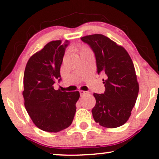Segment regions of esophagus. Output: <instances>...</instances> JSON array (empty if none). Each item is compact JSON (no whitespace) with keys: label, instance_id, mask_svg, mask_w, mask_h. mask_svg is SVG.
I'll return each instance as SVG.
<instances>
[{"label":"esophagus","instance_id":"obj_1","mask_svg":"<svg viewBox=\"0 0 159 159\" xmlns=\"http://www.w3.org/2000/svg\"><path fill=\"white\" fill-rule=\"evenodd\" d=\"M80 95L81 96H83V95H85V94H88V93H89V91H82V90H80Z\"/></svg>","mask_w":159,"mask_h":159}]
</instances>
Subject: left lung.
Listing matches in <instances>:
<instances>
[{
    "label": "left lung",
    "mask_w": 159,
    "mask_h": 159,
    "mask_svg": "<svg viewBox=\"0 0 159 159\" xmlns=\"http://www.w3.org/2000/svg\"><path fill=\"white\" fill-rule=\"evenodd\" d=\"M94 52L97 73L104 72V93H93L96 105L92 114L96 122L116 128L127 122L136 104L139 85L134 65L125 48L100 34L81 38Z\"/></svg>",
    "instance_id": "left-lung-1"
}]
</instances>
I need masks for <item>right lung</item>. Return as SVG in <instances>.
Masks as SVG:
<instances>
[{"mask_svg":"<svg viewBox=\"0 0 159 159\" xmlns=\"http://www.w3.org/2000/svg\"><path fill=\"white\" fill-rule=\"evenodd\" d=\"M68 40H53L29 58L23 76V96L27 113L40 130H63L71 125L80 92L54 89L60 81V66Z\"/></svg>","mask_w":159,"mask_h":159,"instance_id":"add662e5","label":"right lung"}]
</instances>
